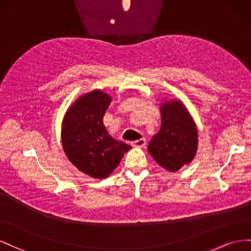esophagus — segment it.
Masks as SVG:
<instances>
[{"mask_svg":"<svg viewBox=\"0 0 251 251\" xmlns=\"http://www.w3.org/2000/svg\"><path fill=\"white\" fill-rule=\"evenodd\" d=\"M131 145L133 147H144L146 145V140L144 138H142L140 140L133 141V142H131Z\"/></svg>","mask_w":251,"mask_h":251,"instance_id":"obj_1","label":"esophagus"}]
</instances>
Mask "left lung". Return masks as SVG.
I'll return each instance as SVG.
<instances>
[{"mask_svg": "<svg viewBox=\"0 0 251 251\" xmlns=\"http://www.w3.org/2000/svg\"><path fill=\"white\" fill-rule=\"evenodd\" d=\"M198 130L184 104L173 100L161 104V128L148 144V152L163 168L176 173L195 159Z\"/></svg>", "mask_w": 251, "mask_h": 251, "instance_id": "1", "label": "left lung"}]
</instances>
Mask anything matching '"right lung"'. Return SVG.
<instances>
[{
  "mask_svg": "<svg viewBox=\"0 0 251 251\" xmlns=\"http://www.w3.org/2000/svg\"><path fill=\"white\" fill-rule=\"evenodd\" d=\"M110 102L102 90L87 92L69 107L62 123V145L68 160L95 178L108 176L131 149L106 130L103 118Z\"/></svg>",
  "mask_w": 251,
  "mask_h": 251,
  "instance_id": "right-lung-1",
  "label": "right lung"
}]
</instances>
